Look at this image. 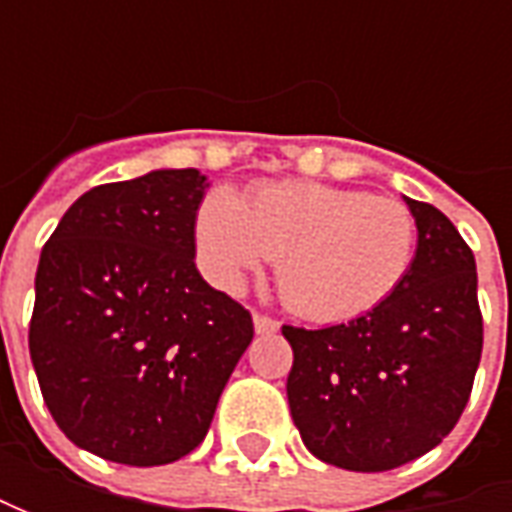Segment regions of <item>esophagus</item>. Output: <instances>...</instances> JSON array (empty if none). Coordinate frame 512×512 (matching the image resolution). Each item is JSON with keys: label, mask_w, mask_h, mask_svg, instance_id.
<instances>
[{"label": "esophagus", "mask_w": 512, "mask_h": 512, "mask_svg": "<svg viewBox=\"0 0 512 512\" xmlns=\"http://www.w3.org/2000/svg\"><path fill=\"white\" fill-rule=\"evenodd\" d=\"M253 325H256V333H262V336L279 330V322H276L273 316H265V313H256V316H253Z\"/></svg>", "instance_id": "esophagus-1"}]
</instances>
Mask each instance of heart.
Wrapping results in <instances>:
<instances>
[{
	"instance_id": "1",
	"label": "heart",
	"mask_w": 512,
	"mask_h": 512,
	"mask_svg": "<svg viewBox=\"0 0 512 512\" xmlns=\"http://www.w3.org/2000/svg\"><path fill=\"white\" fill-rule=\"evenodd\" d=\"M196 245L216 285L239 287L276 259L285 305L307 319H353L402 285L416 250L413 213L362 190L279 182L239 202L210 193L196 216Z\"/></svg>"
}]
</instances>
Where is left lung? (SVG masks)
I'll use <instances>...</instances> for the list:
<instances>
[{"label": "left lung", "mask_w": 512, "mask_h": 512, "mask_svg": "<svg viewBox=\"0 0 512 512\" xmlns=\"http://www.w3.org/2000/svg\"><path fill=\"white\" fill-rule=\"evenodd\" d=\"M419 230L410 270L347 325H285L290 416L327 464L382 473L433 450L467 407L484 342L476 259L439 207L404 199Z\"/></svg>", "instance_id": "left-lung-1"}]
</instances>
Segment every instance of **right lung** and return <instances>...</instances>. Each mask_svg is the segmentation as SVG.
Wrapping results in <instances>:
<instances>
[{
	"label": "right lung",
	"instance_id": "right-lung-1",
	"mask_svg": "<svg viewBox=\"0 0 512 512\" xmlns=\"http://www.w3.org/2000/svg\"><path fill=\"white\" fill-rule=\"evenodd\" d=\"M199 170L90 187L36 267L30 362L53 422L130 467L196 450L247 344L250 310L196 270Z\"/></svg>",
	"mask_w": 512,
	"mask_h": 512
}]
</instances>
